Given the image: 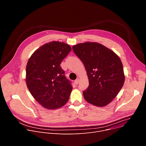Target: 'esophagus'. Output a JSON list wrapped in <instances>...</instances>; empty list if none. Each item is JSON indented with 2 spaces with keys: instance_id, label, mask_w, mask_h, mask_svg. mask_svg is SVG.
Instances as JSON below:
<instances>
[{
  "instance_id": "obj_1",
  "label": "esophagus",
  "mask_w": 146,
  "mask_h": 146,
  "mask_svg": "<svg viewBox=\"0 0 146 146\" xmlns=\"http://www.w3.org/2000/svg\"><path fill=\"white\" fill-rule=\"evenodd\" d=\"M79 81H80L79 78H77V79H76V80L74 81V84H75L76 85H77V84H78Z\"/></svg>"
}]
</instances>
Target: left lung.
Segmentation results:
<instances>
[{"instance_id": "1", "label": "left lung", "mask_w": 146, "mask_h": 146, "mask_svg": "<svg viewBox=\"0 0 146 146\" xmlns=\"http://www.w3.org/2000/svg\"><path fill=\"white\" fill-rule=\"evenodd\" d=\"M87 71L89 86L83 91L85 100L98 107L108 105L114 99L125 81L123 65L112 50L96 42L73 46Z\"/></svg>"}]
</instances>
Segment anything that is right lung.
Returning a JSON list of instances; mask_svg holds the SVG:
<instances>
[{"label":"right lung","mask_w":146,"mask_h":146,"mask_svg":"<svg viewBox=\"0 0 146 146\" xmlns=\"http://www.w3.org/2000/svg\"><path fill=\"white\" fill-rule=\"evenodd\" d=\"M71 50L69 44L53 41L37 49L28 61L27 87L35 100L46 109L60 108L69 99L73 87L60 65Z\"/></svg>","instance_id":"1"}]
</instances>
